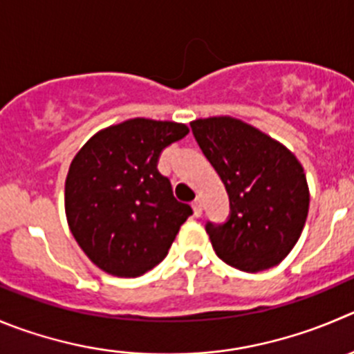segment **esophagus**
<instances>
[{
	"mask_svg": "<svg viewBox=\"0 0 354 354\" xmlns=\"http://www.w3.org/2000/svg\"><path fill=\"white\" fill-rule=\"evenodd\" d=\"M193 210L196 217H201V214H203V205H201L200 198H196V200L193 201Z\"/></svg>",
	"mask_w": 354,
	"mask_h": 354,
	"instance_id": "34e87169",
	"label": "esophagus"
}]
</instances>
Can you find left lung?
<instances>
[{
  "label": "left lung",
  "instance_id": "8db88e82",
  "mask_svg": "<svg viewBox=\"0 0 354 354\" xmlns=\"http://www.w3.org/2000/svg\"><path fill=\"white\" fill-rule=\"evenodd\" d=\"M191 130L230 196L227 221L205 225L217 257L245 272L278 266L297 243L309 210L297 158L230 116L196 120Z\"/></svg>",
  "mask_w": 354,
  "mask_h": 354
}]
</instances>
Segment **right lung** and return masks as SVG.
I'll list each match as a JSON object with an SVG mask.
<instances>
[{
    "label": "right lung",
    "mask_w": 354,
    "mask_h": 354,
    "mask_svg": "<svg viewBox=\"0 0 354 354\" xmlns=\"http://www.w3.org/2000/svg\"><path fill=\"white\" fill-rule=\"evenodd\" d=\"M189 129L136 118L95 133L74 156L66 179V215L86 257L120 278L160 264L193 208L175 200L158 171L165 147Z\"/></svg>",
    "instance_id": "add662e5"
}]
</instances>
